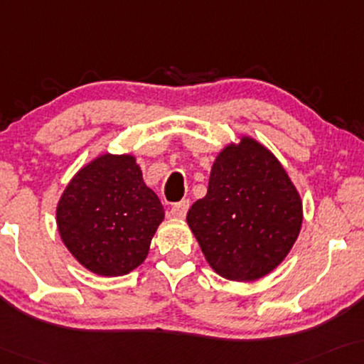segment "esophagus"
<instances>
[{
    "instance_id": "1",
    "label": "esophagus",
    "mask_w": 364,
    "mask_h": 364,
    "mask_svg": "<svg viewBox=\"0 0 364 364\" xmlns=\"http://www.w3.org/2000/svg\"><path fill=\"white\" fill-rule=\"evenodd\" d=\"M188 209H189V201H188V199H183V201L173 204L171 216L176 218V219H183L184 216H186Z\"/></svg>"
}]
</instances>
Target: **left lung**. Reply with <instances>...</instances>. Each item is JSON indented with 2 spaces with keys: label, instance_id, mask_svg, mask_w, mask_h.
<instances>
[{
  "label": "left lung",
  "instance_id": "obj_1",
  "mask_svg": "<svg viewBox=\"0 0 364 364\" xmlns=\"http://www.w3.org/2000/svg\"><path fill=\"white\" fill-rule=\"evenodd\" d=\"M186 221L221 277L250 282L289 254L300 232L301 201L277 158L245 136L219 153L208 194Z\"/></svg>",
  "mask_w": 364,
  "mask_h": 364
}]
</instances>
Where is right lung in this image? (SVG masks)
Returning a JSON list of instances; mask_svg holds the SVG:
<instances>
[{"mask_svg": "<svg viewBox=\"0 0 364 364\" xmlns=\"http://www.w3.org/2000/svg\"><path fill=\"white\" fill-rule=\"evenodd\" d=\"M165 218L130 155H104L74 176L58 206L65 247L90 272L115 277L138 267Z\"/></svg>", "mask_w": 364, "mask_h": 364, "instance_id": "right-lung-1", "label": "right lung"}]
</instances>
